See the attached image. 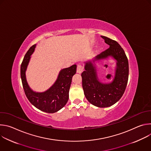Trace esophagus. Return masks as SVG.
Wrapping results in <instances>:
<instances>
[{
  "label": "esophagus",
  "mask_w": 151,
  "mask_h": 151,
  "mask_svg": "<svg viewBox=\"0 0 151 151\" xmlns=\"http://www.w3.org/2000/svg\"><path fill=\"white\" fill-rule=\"evenodd\" d=\"M83 70V66L82 65H81V64H79V65H78L77 69H76L77 73H81Z\"/></svg>",
  "instance_id": "1"
}]
</instances>
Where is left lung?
<instances>
[{
  "label": "left lung",
  "instance_id": "obj_1",
  "mask_svg": "<svg viewBox=\"0 0 151 151\" xmlns=\"http://www.w3.org/2000/svg\"><path fill=\"white\" fill-rule=\"evenodd\" d=\"M109 48L97 55L93 61L85 62V70L82 73V87L88 101L99 107H109L122 96L128 79V61L125 53L118 43L101 36ZM112 57L116 61L115 76L112 82L103 83L97 76L95 61Z\"/></svg>",
  "mask_w": 151,
  "mask_h": 151
}]
</instances>
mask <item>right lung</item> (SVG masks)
<instances>
[{"instance_id":"obj_1","label":"right lung","mask_w":151,"mask_h":151,"mask_svg":"<svg viewBox=\"0 0 151 151\" xmlns=\"http://www.w3.org/2000/svg\"><path fill=\"white\" fill-rule=\"evenodd\" d=\"M36 44L30 48L21 65V78L26 97L38 109L47 113H55L66 105L69 100V92L72 79L76 72V65L60 70L57 79L51 87L44 92L34 91L27 83L26 76L27 68Z\"/></svg>"}]
</instances>
